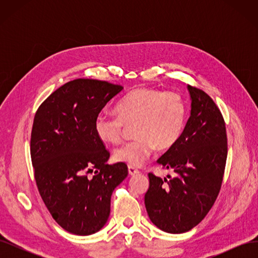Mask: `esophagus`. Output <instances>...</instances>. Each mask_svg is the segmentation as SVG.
Returning a JSON list of instances; mask_svg holds the SVG:
<instances>
[{
  "label": "esophagus",
  "instance_id": "34e87169",
  "mask_svg": "<svg viewBox=\"0 0 258 258\" xmlns=\"http://www.w3.org/2000/svg\"><path fill=\"white\" fill-rule=\"evenodd\" d=\"M128 171L130 175H136L139 173V170L134 166H128Z\"/></svg>",
  "mask_w": 258,
  "mask_h": 258
}]
</instances>
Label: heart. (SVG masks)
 Wrapping results in <instances>:
<instances>
[{
	"mask_svg": "<svg viewBox=\"0 0 258 258\" xmlns=\"http://www.w3.org/2000/svg\"><path fill=\"white\" fill-rule=\"evenodd\" d=\"M118 115L101 112L95 119V130L101 141L116 144L126 124H135L136 139L114 152L117 161L142 166L156 147L167 150L182 135L186 118V103L177 92L137 88L116 105Z\"/></svg>",
	"mask_w": 258,
	"mask_h": 258,
	"instance_id": "heart-1",
	"label": "heart"
}]
</instances>
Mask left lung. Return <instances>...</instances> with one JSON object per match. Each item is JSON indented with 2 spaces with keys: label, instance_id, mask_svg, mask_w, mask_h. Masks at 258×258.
I'll return each instance as SVG.
<instances>
[{
  "label": "left lung",
  "instance_id": "obj_1",
  "mask_svg": "<svg viewBox=\"0 0 258 258\" xmlns=\"http://www.w3.org/2000/svg\"><path fill=\"white\" fill-rule=\"evenodd\" d=\"M190 116L178 141L157 160L174 177L148 173L144 202L152 223L169 233L197 226L221 189L227 158V136L221 111L205 91L187 85Z\"/></svg>",
  "mask_w": 258,
  "mask_h": 258
}]
</instances>
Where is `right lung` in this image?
<instances>
[{
  "mask_svg": "<svg viewBox=\"0 0 258 258\" xmlns=\"http://www.w3.org/2000/svg\"><path fill=\"white\" fill-rule=\"evenodd\" d=\"M122 89L74 80L53 91L34 117L30 151L38 191L53 220L74 235L103 228L113 190L128 175L124 162L107 165L110 153L95 130L97 115Z\"/></svg>",
  "mask_w": 258,
  "mask_h": 258,
  "instance_id": "1",
  "label": "right lung"
}]
</instances>
